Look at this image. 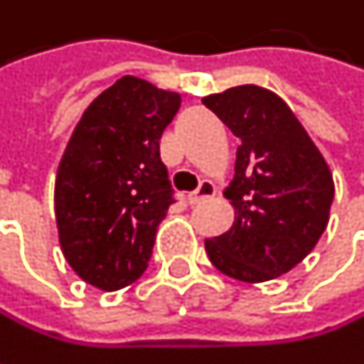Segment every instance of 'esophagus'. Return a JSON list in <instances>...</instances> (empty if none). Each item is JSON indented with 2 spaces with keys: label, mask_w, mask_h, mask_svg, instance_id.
Segmentation results:
<instances>
[{
  "label": "esophagus",
  "mask_w": 364,
  "mask_h": 364,
  "mask_svg": "<svg viewBox=\"0 0 364 364\" xmlns=\"http://www.w3.org/2000/svg\"><path fill=\"white\" fill-rule=\"evenodd\" d=\"M217 193V189H215V185L210 181H202L200 183V187L196 189V191H191L189 196H187V200H189V204H198L200 200H204V198H210V196H215Z\"/></svg>",
  "instance_id": "34e87169"
}]
</instances>
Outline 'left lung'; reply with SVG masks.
<instances>
[{
	"mask_svg": "<svg viewBox=\"0 0 364 364\" xmlns=\"http://www.w3.org/2000/svg\"><path fill=\"white\" fill-rule=\"evenodd\" d=\"M202 103L238 136L223 196L232 228L204 240L213 265L242 282H265L301 263L327 230L333 175L297 115L272 90L245 84Z\"/></svg>",
	"mask_w": 364,
	"mask_h": 364,
	"instance_id": "8db88e82",
	"label": "left lung"
}]
</instances>
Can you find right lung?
I'll return each mask as SVG.
<instances>
[{"label": "right lung", "mask_w": 364, "mask_h": 364, "mask_svg": "<svg viewBox=\"0 0 364 364\" xmlns=\"http://www.w3.org/2000/svg\"><path fill=\"white\" fill-rule=\"evenodd\" d=\"M181 95L124 75L75 124L54 183L58 242L88 284L117 291L147 267L173 204L160 136Z\"/></svg>", "instance_id": "right-lung-1"}]
</instances>
